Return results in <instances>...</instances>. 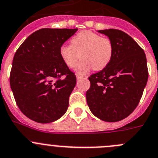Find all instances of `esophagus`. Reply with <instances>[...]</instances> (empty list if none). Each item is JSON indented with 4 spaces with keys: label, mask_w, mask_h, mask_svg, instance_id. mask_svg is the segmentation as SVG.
<instances>
[{
    "label": "esophagus",
    "mask_w": 158,
    "mask_h": 158,
    "mask_svg": "<svg viewBox=\"0 0 158 158\" xmlns=\"http://www.w3.org/2000/svg\"><path fill=\"white\" fill-rule=\"evenodd\" d=\"M82 77H83V76H81V75L76 74V79H80L81 78H82Z\"/></svg>",
    "instance_id": "1"
}]
</instances>
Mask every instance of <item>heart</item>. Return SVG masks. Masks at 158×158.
<instances>
[{"mask_svg": "<svg viewBox=\"0 0 158 158\" xmlns=\"http://www.w3.org/2000/svg\"><path fill=\"white\" fill-rule=\"evenodd\" d=\"M60 55L64 64L76 67L79 74H85L91 68L100 71L107 67L113 55L111 41L90 30L79 32L71 39V44H64L60 48Z\"/></svg>", "mask_w": 158, "mask_h": 158, "instance_id": "b5f03b06", "label": "heart"}]
</instances>
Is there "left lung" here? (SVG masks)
<instances>
[{
	"instance_id": "8db88e82",
	"label": "left lung",
	"mask_w": 158,
	"mask_h": 158,
	"mask_svg": "<svg viewBox=\"0 0 158 158\" xmlns=\"http://www.w3.org/2000/svg\"><path fill=\"white\" fill-rule=\"evenodd\" d=\"M98 32L111 41L113 55L107 67L89 77L86 101L96 117L118 122L135 110L142 97L148 79L147 58L139 44L123 31Z\"/></svg>"
}]
</instances>
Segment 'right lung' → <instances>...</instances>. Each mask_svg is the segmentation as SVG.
<instances>
[{
	"label": "right lung",
	"instance_id": "right-lung-1",
	"mask_svg": "<svg viewBox=\"0 0 158 158\" xmlns=\"http://www.w3.org/2000/svg\"><path fill=\"white\" fill-rule=\"evenodd\" d=\"M78 29H41L18 48L10 73V86L22 112L39 123L64 115L76 84L64 64L60 48Z\"/></svg>",
	"mask_w": 158,
	"mask_h": 158
}]
</instances>
